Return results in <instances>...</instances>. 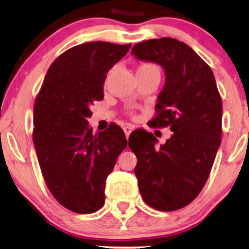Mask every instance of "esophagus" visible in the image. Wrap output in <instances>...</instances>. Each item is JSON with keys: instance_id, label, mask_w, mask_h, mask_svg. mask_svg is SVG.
Masks as SVG:
<instances>
[{"instance_id": "1", "label": "esophagus", "mask_w": 249, "mask_h": 249, "mask_svg": "<svg viewBox=\"0 0 249 249\" xmlns=\"http://www.w3.org/2000/svg\"><path fill=\"white\" fill-rule=\"evenodd\" d=\"M133 128H134L133 125H131V124L125 125V126H124V132H125V134H126V138H128V136H130L131 132H132Z\"/></svg>"}]
</instances>
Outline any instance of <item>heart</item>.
Returning <instances> with one entry per match:
<instances>
[{
    "label": "heart",
    "mask_w": 249,
    "mask_h": 249,
    "mask_svg": "<svg viewBox=\"0 0 249 249\" xmlns=\"http://www.w3.org/2000/svg\"><path fill=\"white\" fill-rule=\"evenodd\" d=\"M154 69L159 70L158 67L152 64V63H145V64H142L141 67L138 68V70H154Z\"/></svg>",
    "instance_id": "b5f03b06"
}]
</instances>
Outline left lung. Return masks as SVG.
Wrapping results in <instances>:
<instances>
[{
	"mask_svg": "<svg viewBox=\"0 0 249 249\" xmlns=\"http://www.w3.org/2000/svg\"><path fill=\"white\" fill-rule=\"evenodd\" d=\"M132 55L164 68L166 82L151 123L172 131L160 146L144 128L128 137V147L137 157L139 191L154 210H180L199 196L212 170L221 142V97L213 71L184 42L148 39L134 44Z\"/></svg>",
	"mask_w": 249,
	"mask_h": 249,
	"instance_id": "8db88e82",
	"label": "left lung"
}]
</instances>
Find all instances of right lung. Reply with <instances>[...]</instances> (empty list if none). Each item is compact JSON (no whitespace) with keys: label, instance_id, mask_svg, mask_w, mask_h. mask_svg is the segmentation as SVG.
Segmentation results:
<instances>
[{"label":"right lung","instance_id":"add662e5","mask_svg":"<svg viewBox=\"0 0 249 249\" xmlns=\"http://www.w3.org/2000/svg\"><path fill=\"white\" fill-rule=\"evenodd\" d=\"M131 44L89 42L70 48L50 65L34 105L33 141L42 176L62 206L79 214L103 207L105 180L127 141L111 123L92 133L90 105L104 98L107 71Z\"/></svg>","mask_w":249,"mask_h":249}]
</instances>
